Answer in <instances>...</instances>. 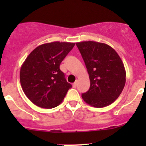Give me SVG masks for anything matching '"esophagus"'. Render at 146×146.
<instances>
[{
    "mask_svg": "<svg viewBox=\"0 0 146 146\" xmlns=\"http://www.w3.org/2000/svg\"><path fill=\"white\" fill-rule=\"evenodd\" d=\"M77 81H75V82L73 83V87L76 88V87H77Z\"/></svg>",
    "mask_w": 146,
    "mask_h": 146,
    "instance_id": "obj_1",
    "label": "esophagus"
}]
</instances>
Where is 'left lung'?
Here are the masks:
<instances>
[{"mask_svg": "<svg viewBox=\"0 0 146 146\" xmlns=\"http://www.w3.org/2000/svg\"><path fill=\"white\" fill-rule=\"evenodd\" d=\"M86 64L90 88L82 94L86 103L104 108L118 98L126 83V70L116 51L104 43L88 41L76 43Z\"/></svg>", "mask_w": 146, "mask_h": 146, "instance_id": "1", "label": "left lung"}]
</instances>
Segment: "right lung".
<instances>
[{
    "instance_id": "obj_1",
    "label": "right lung",
    "mask_w": 146,
    "mask_h": 146,
    "mask_svg": "<svg viewBox=\"0 0 146 146\" xmlns=\"http://www.w3.org/2000/svg\"><path fill=\"white\" fill-rule=\"evenodd\" d=\"M74 44L60 42L43 44L23 62L20 72L22 88L36 106L46 109L57 107L72 88L60 71V64Z\"/></svg>"
}]
</instances>
